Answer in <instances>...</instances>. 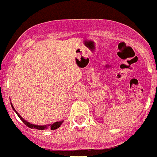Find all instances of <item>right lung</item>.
<instances>
[{
	"label": "right lung",
	"instance_id": "right-lung-1",
	"mask_svg": "<svg viewBox=\"0 0 157 157\" xmlns=\"http://www.w3.org/2000/svg\"><path fill=\"white\" fill-rule=\"evenodd\" d=\"M11 106H12L13 111H15L16 113H17V115L18 116V117L21 119V120H22V122H23V123L32 129L35 128V129H37V130H45V129L48 128H51V130H55V129L58 128L60 127L61 125H62L63 122V120H61V121L55 122H54V123L48 124V125H35V124H32V123H30V122H27L26 120H24V119H23L22 117H21V115L17 113V111L15 109V108H14V106L12 104V102H11Z\"/></svg>",
	"mask_w": 157,
	"mask_h": 157
}]
</instances>
